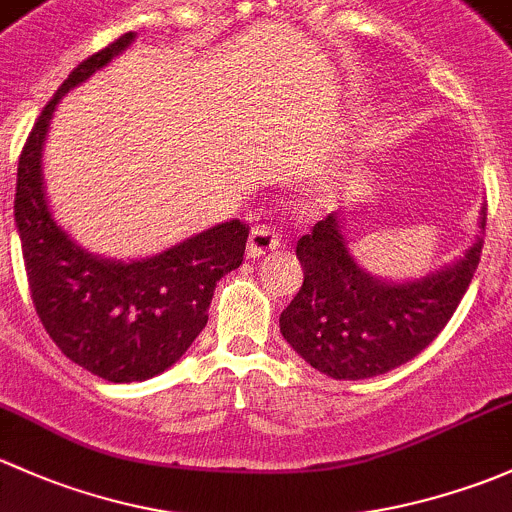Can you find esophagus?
<instances>
[{
  "label": "esophagus",
  "instance_id": "obj_1",
  "mask_svg": "<svg viewBox=\"0 0 512 512\" xmlns=\"http://www.w3.org/2000/svg\"><path fill=\"white\" fill-rule=\"evenodd\" d=\"M278 246H281V234H278L273 226H254L249 234V246H246V256L251 258V261H258L261 256L271 254V251H276Z\"/></svg>",
  "mask_w": 512,
  "mask_h": 512
}]
</instances>
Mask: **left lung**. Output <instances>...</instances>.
I'll use <instances>...</instances> for the list:
<instances>
[{
    "mask_svg": "<svg viewBox=\"0 0 512 512\" xmlns=\"http://www.w3.org/2000/svg\"><path fill=\"white\" fill-rule=\"evenodd\" d=\"M466 254L412 281L372 276L350 251L340 214H330L295 246L303 286L281 313L288 345L333 379H367L414 360L444 330L476 273L486 204Z\"/></svg>",
    "mask_w": 512,
    "mask_h": 512,
    "instance_id": "obj_1",
    "label": "left lung"
}]
</instances>
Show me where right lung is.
Listing matches in <instances>:
<instances>
[{"mask_svg":"<svg viewBox=\"0 0 512 512\" xmlns=\"http://www.w3.org/2000/svg\"><path fill=\"white\" fill-rule=\"evenodd\" d=\"M123 34L81 61L49 100L19 157L14 221L31 300L56 347L115 384L172 367L204 330L217 281L244 261L249 226L221 221L145 258L91 254L56 221L44 184V145L59 100L128 51Z\"/></svg>","mask_w":512,"mask_h":512,"instance_id":"obj_1","label":"right lung"}]
</instances>
